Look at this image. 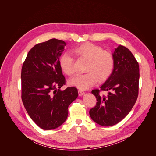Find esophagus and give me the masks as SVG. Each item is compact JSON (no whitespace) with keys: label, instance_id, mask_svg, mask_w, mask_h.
Wrapping results in <instances>:
<instances>
[{"label":"esophagus","instance_id":"esophagus-1","mask_svg":"<svg viewBox=\"0 0 156 156\" xmlns=\"http://www.w3.org/2000/svg\"><path fill=\"white\" fill-rule=\"evenodd\" d=\"M83 94H84V91L81 90H78V95H79V96H82V95H83Z\"/></svg>","mask_w":156,"mask_h":156}]
</instances>
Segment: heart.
<instances>
[{"mask_svg":"<svg viewBox=\"0 0 156 156\" xmlns=\"http://www.w3.org/2000/svg\"><path fill=\"white\" fill-rule=\"evenodd\" d=\"M73 51L78 57L87 59L85 67L87 73L71 78L69 81L70 86L80 90H87L95 85L98 80L105 81L112 74L115 65L113 55L109 51H103L101 47L85 43L75 47ZM58 63L65 74L70 76L74 73V58L69 53H63Z\"/></svg>","mask_w":156,"mask_h":156,"instance_id":"1","label":"heart"}]
</instances>
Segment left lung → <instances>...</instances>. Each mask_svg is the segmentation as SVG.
<instances>
[{
  "mask_svg": "<svg viewBox=\"0 0 156 156\" xmlns=\"http://www.w3.org/2000/svg\"><path fill=\"white\" fill-rule=\"evenodd\" d=\"M115 65L112 74L100 87L91 93L97 99L90 115L94 122L103 126L116 125L129 113L138 95L139 65L130 51L119 45L113 53ZM100 90H109L107 97Z\"/></svg>",
  "mask_w": 156,
  "mask_h": 156,
  "instance_id": "obj_1",
  "label": "left lung"
}]
</instances>
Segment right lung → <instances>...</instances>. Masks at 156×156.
I'll return each mask as SVG.
<instances>
[{
	"mask_svg": "<svg viewBox=\"0 0 156 156\" xmlns=\"http://www.w3.org/2000/svg\"><path fill=\"white\" fill-rule=\"evenodd\" d=\"M66 43L51 39L31 49L23 64L22 99L30 118L43 130L57 129L65 122L68 107L77 98L78 90L65 84L58 60Z\"/></svg>",
	"mask_w": 156,
	"mask_h": 156,
	"instance_id": "1",
	"label": "right lung"
}]
</instances>
